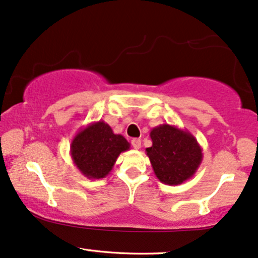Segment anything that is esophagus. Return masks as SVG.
Segmentation results:
<instances>
[{"label":"esophagus","instance_id":"obj_1","mask_svg":"<svg viewBox=\"0 0 258 258\" xmlns=\"http://www.w3.org/2000/svg\"><path fill=\"white\" fill-rule=\"evenodd\" d=\"M132 146L135 149H140V148H141V140H140V139H133L132 140Z\"/></svg>","mask_w":258,"mask_h":258}]
</instances>
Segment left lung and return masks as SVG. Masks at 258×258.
Wrapping results in <instances>:
<instances>
[{
	"mask_svg": "<svg viewBox=\"0 0 258 258\" xmlns=\"http://www.w3.org/2000/svg\"><path fill=\"white\" fill-rule=\"evenodd\" d=\"M152 147L146 148L155 176L167 185H179L196 173L202 163V147L191 133L171 124L151 130Z\"/></svg>",
	"mask_w": 258,
	"mask_h": 258,
	"instance_id": "8db88e82",
	"label": "left lung"
}]
</instances>
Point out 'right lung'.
Returning <instances> with one entry per match:
<instances>
[{
  "instance_id": "right-lung-1",
  "label": "right lung",
  "mask_w": 258,
  "mask_h": 258,
  "mask_svg": "<svg viewBox=\"0 0 258 258\" xmlns=\"http://www.w3.org/2000/svg\"><path fill=\"white\" fill-rule=\"evenodd\" d=\"M130 144L104 120L87 124L76 133L71 144L73 163L88 179H101L111 172L117 158Z\"/></svg>"
}]
</instances>
